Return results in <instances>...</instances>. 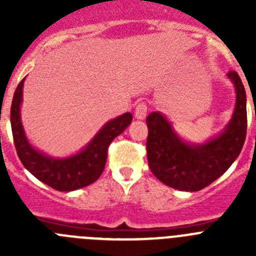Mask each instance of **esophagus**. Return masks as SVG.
<instances>
[{"label": "esophagus", "instance_id": "esophagus-1", "mask_svg": "<svg viewBox=\"0 0 256 256\" xmlns=\"http://www.w3.org/2000/svg\"><path fill=\"white\" fill-rule=\"evenodd\" d=\"M146 114H148V106L144 105V102L138 104V105L136 106V110H134L136 119H140V120H142V119H144V118H146Z\"/></svg>", "mask_w": 256, "mask_h": 256}]
</instances>
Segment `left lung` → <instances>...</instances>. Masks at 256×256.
I'll return each instance as SVG.
<instances>
[{"mask_svg":"<svg viewBox=\"0 0 256 256\" xmlns=\"http://www.w3.org/2000/svg\"><path fill=\"white\" fill-rule=\"evenodd\" d=\"M234 87L236 102L227 126L212 138L194 144L182 138L162 112L146 118L148 160L160 182L180 191L195 192L226 173L242 150L248 126L246 92L236 72L227 73Z\"/></svg>","mask_w":256,"mask_h":256,"instance_id":"8db88e82","label":"left lung"}]
</instances>
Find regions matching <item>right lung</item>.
<instances>
[{"label":"right lung","instance_id":"add662e5","mask_svg":"<svg viewBox=\"0 0 256 256\" xmlns=\"http://www.w3.org/2000/svg\"><path fill=\"white\" fill-rule=\"evenodd\" d=\"M24 80L26 78L19 83L14 94L10 122L18 156L26 170L47 186L62 192L82 188L98 180L105 168L108 144L132 123V114L124 112L106 122L91 141L76 154L54 158L34 148L26 134L20 114Z\"/></svg>","mask_w":256,"mask_h":256}]
</instances>
